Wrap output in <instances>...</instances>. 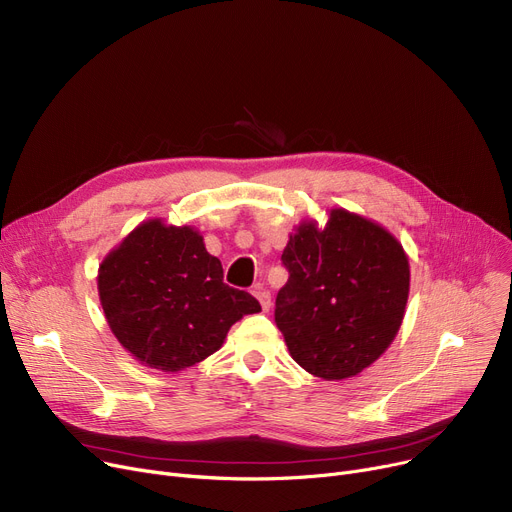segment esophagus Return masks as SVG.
<instances>
[{
    "mask_svg": "<svg viewBox=\"0 0 512 512\" xmlns=\"http://www.w3.org/2000/svg\"><path fill=\"white\" fill-rule=\"evenodd\" d=\"M251 292L255 294V299L261 303V309H263V311H270V307H272V294L267 292L261 284L253 286V290H251Z\"/></svg>",
    "mask_w": 512,
    "mask_h": 512,
    "instance_id": "34e87169",
    "label": "esophagus"
}]
</instances>
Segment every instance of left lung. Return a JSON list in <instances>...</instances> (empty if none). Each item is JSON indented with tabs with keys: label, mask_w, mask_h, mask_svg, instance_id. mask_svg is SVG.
I'll return each instance as SVG.
<instances>
[{
	"label": "left lung",
	"mask_w": 512,
	"mask_h": 512,
	"mask_svg": "<svg viewBox=\"0 0 512 512\" xmlns=\"http://www.w3.org/2000/svg\"><path fill=\"white\" fill-rule=\"evenodd\" d=\"M282 263L288 282L276 297V326L305 371L346 380L386 353L411 286L409 257L394 234L338 207L324 228L301 222Z\"/></svg>",
	"instance_id": "obj_1"
}]
</instances>
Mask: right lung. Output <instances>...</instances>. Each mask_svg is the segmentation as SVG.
Returning a JSON list of instances; mask_svg holds the SVG:
<instances>
[{"label": "right lung", "mask_w": 512, "mask_h": 512, "mask_svg": "<svg viewBox=\"0 0 512 512\" xmlns=\"http://www.w3.org/2000/svg\"><path fill=\"white\" fill-rule=\"evenodd\" d=\"M99 301L112 334L145 367L178 373L220 351L242 315L259 313L249 292L224 284L199 230L153 218L105 255Z\"/></svg>", "instance_id": "add662e5"}]
</instances>
